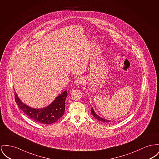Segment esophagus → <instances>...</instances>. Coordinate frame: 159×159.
<instances>
[{"label": "esophagus", "mask_w": 159, "mask_h": 159, "mask_svg": "<svg viewBox=\"0 0 159 159\" xmlns=\"http://www.w3.org/2000/svg\"><path fill=\"white\" fill-rule=\"evenodd\" d=\"M83 83V79L81 77L76 78V79L75 81V83L77 85L81 84Z\"/></svg>", "instance_id": "esophagus-1"}]
</instances>
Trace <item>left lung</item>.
I'll list each match as a JSON object with an SVG mask.
<instances>
[{"mask_svg": "<svg viewBox=\"0 0 159 159\" xmlns=\"http://www.w3.org/2000/svg\"><path fill=\"white\" fill-rule=\"evenodd\" d=\"M91 112H92V114L93 115V116L95 117L96 119H97L98 120L101 121V122H109L108 120H107V119H105L101 118V117L98 116V115L96 114L95 113V111H94V110H93V109L92 108V109H91Z\"/></svg>", "mask_w": 159, "mask_h": 159, "instance_id": "left-lung-1", "label": "left lung"}]
</instances>
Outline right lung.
Listing matches in <instances>:
<instances>
[{
    "label": "right lung",
    "instance_id": "right-lung-1",
    "mask_svg": "<svg viewBox=\"0 0 159 159\" xmlns=\"http://www.w3.org/2000/svg\"><path fill=\"white\" fill-rule=\"evenodd\" d=\"M67 95V91H64L56 98L52 104L42 109H35L25 105L20 100L16 92L15 101L21 110L33 120L43 124H51L63 115Z\"/></svg>",
    "mask_w": 159,
    "mask_h": 159
}]
</instances>
